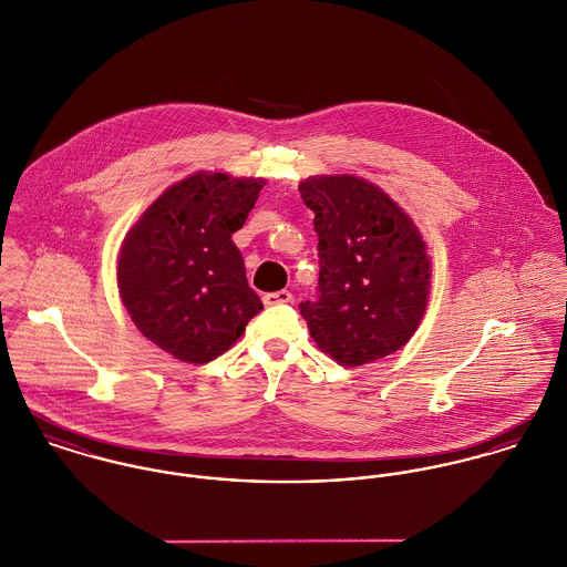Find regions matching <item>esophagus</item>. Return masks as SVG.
<instances>
[{
  "mask_svg": "<svg viewBox=\"0 0 567 567\" xmlns=\"http://www.w3.org/2000/svg\"><path fill=\"white\" fill-rule=\"evenodd\" d=\"M290 301H292V295L288 290H277V292L264 295L266 306H281V303H290Z\"/></svg>",
  "mask_w": 567,
  "mask_h": 567,
  "instance_id": "34e87169",
  "label": "esophagus"
}]
</instances>
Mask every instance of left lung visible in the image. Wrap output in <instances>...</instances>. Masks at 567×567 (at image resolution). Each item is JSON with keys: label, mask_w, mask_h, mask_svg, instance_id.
<instances>
[{"label": "left lung", "mask_w": 567, "mask_h": 567, "mask_svg": "<svg viewBox=\"0 0 567 567\" xmlns=\"http://www.w3.org/2000/svg\"><path fill=\"white\" fill-rule=\"evenodd\" d=\"M319 236V299L301 303L315 342L342 367L402 349L423 319L430 257L404 209L378 185L351 176L299 183Z\"/></svg>", "instance_id": "left-lung-1"}]
</instances>
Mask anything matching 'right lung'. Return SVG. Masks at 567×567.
I'll use <instances>...</instances> for the list:
<instances>
[{"label": "right lung", "mask_w": 567, "mask_h": 567, "mask_svg": "<svg viewBox=\"0 0 567 567\" xmlns=\"http://www.w3.org/2000/svg\"><path fill=\"white\" fill-rule=\"evenodd\" d=\"M264 183L196 172L167 187L124 238L122 303L137 329L181 362L223 355L264 308L231 240Z\"/></svg>", "instance_id": "right-lung-1"}]
</instances>
